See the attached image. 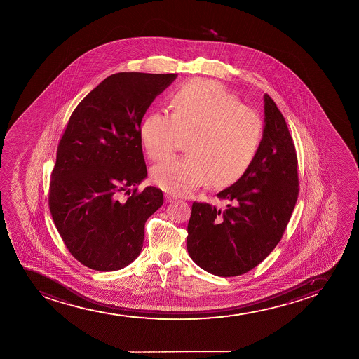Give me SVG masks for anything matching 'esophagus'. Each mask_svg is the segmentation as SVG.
<instances>
[{
	"label": "esophagus",
	"mask_w": 359,
	"mask_h": 359,
	"mask_svg": "<svg viewBox=\"0 0 359 359\" xmlns=\"http://www.w3.org/2000/svg\"><path fill=\"white\" fill-rule=\"evenodd\" d=\"M165 196V200H166V202H172V201H175V200H176V196H173V195H171V194H168V193H166V194L164 195Z\"/></svg>",
	"instance_id": "1"
}]
</instances>
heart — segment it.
Masks as SVG:
<instances>
[{
	"label": "heart",
	"mask_w": 359,
	"mask_h": 359,
	"mask_svg": "<svg viewBox=\"0 0 359 359\" xmlns=\"http://www.w3.org/2000/svg\"><path fill=\"white\" fill-rule=\"evenodd\" d=\"M171 116L152 112L141 126L149 159L163 161L188 140L189 156L156 165L152 181L172 194L184 195L210 181L227 187L243 177L260 149L264 126L222 83L196 79L173 92Z\"/></svg>",
	"instance_id": "heart-1"
}]
</instances>
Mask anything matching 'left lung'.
<instances>
[{"instance_id":"1","label":"left lung","mask_w":359,"mask_h":359,"mask_svg":"<svg viewBox=\"0 0 359 359\" xmlns=\"http://www.w3.org/2000/svg\"><path fill=\"white\" fill-rule=\"evenodd\" d=\"M260 149L243 177L218 193L225 208L194 202L187 249L198 267L218 276L249 272L280 242L298 198L297 154L284 116L264 95Z\"/></svg>"}]
</instances>
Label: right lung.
I'll use <instances>...</instances> for the list:
<instances>
[{"label":"right lung","instance_id":"obj_1","mask_svg":"<svg viewBox=\"0 0 359 359\" xmlns=\"http://www.w3.org/2000/svg\"><path fill=\"white\" fill-rule=\"evenodd\" d=\"M176 78L110 75L70 116L51 173L49 207L70 254L86 267L118 271L140 255L144 223L164 202L156 187L136 191L147 176L141 121Z\"/></svg>","mask_w":359,"mask_h":359}]
</instances>
